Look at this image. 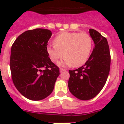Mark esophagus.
Returning <instances> with one entry per match:
<instances>
[{"mask_svg": "<svg viewBox=\"0 0 124 124\" xmlns=\"http://www.w3.org/2000/svg\"><path fill=\"white\" fill-rule=\"evenodd\" d=\"M65 69H63V68H60V72H63V71H65Z\"/></svg>", "mask_w": 124, "mask_h": 124, "instance_id": "1", "label": "esophagus"}]
</instances>
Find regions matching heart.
<instances>
[{
    "instance_id": "heart-1",
    "label": "heart",
    "mask_w": 124,
    "mask_h": 124,
    "mask_svg": "<svg viewBox=\"0 0 124 124\" xmlns=\"http://www.w3.org/2000/svg\"><path fill=\"white\" fill-rule=\"evenodd\" d=\"M53 46L47 47V53L52 62L65 57L61 65L78 67L86 63L93 48V40L85 32H64L54 38Z\"/></svg>"
}]
</instances>
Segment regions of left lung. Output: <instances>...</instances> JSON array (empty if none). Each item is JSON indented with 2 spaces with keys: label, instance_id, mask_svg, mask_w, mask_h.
Returning <instances> with one entry per match:
<instances>
[{
  "label": "left lung",
  "instance_id": "8db88e82",
  "mask_svg": "<svg viewBox=\"0 0 124 124\" xmlns=\"http://www.w3.org/2000/svg\"><path fill=\"white\" fill-rule=\"evenodd\" d=\"M94 48L86 63L70 70V91L78 99L89 100L96 97L104 86L110 71V54L107 40L97 31L89 29Z\"/></svg>",
  "mask_w": 124,
  "mask_h": 124
}]
</instances>
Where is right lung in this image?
<instances>
[{
  "label": "right lung",
  "instance_id": "add662e5",
  "mask_svg": "<svg viewBox=\"0 0 124 124\" xmlns=\"http://www.w3.org/2000/svg\"><path fill=\"white\" fill-rule=\"evenodd\" d=\"M51 31L35 28L18 36L11 48L10 67L17 90L32 101L45 99L52 93L60 68L47 53Z\"/></svg>",
  "mask_w": 124,
  "mask_h": 124
}]
</instances>
